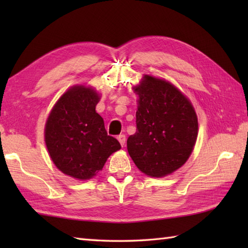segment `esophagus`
Masks as SVG:
<instances>
[{"label": "esophagus", "mask_w": 248, "mask_h": 248, "mask_svg": "<svg viewBox=\"0 0 248 248\" xmlns=\"http://www.w3.org/2000/svg\"><path fill=\"white\" fill-rule=\"evenodd\" d=\"M117 140H119L120 145L124 147V144H125V135H124V134H120V135H118Z\"/></svg>", "instance_id": "obj_1"}]
</instances>
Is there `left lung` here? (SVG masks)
I'll return each instance as SVG.
<instances>
[{"label":"left lung","mask_w":248,"mask_h":248,"mask_svg":"<svg viewBox=\"0 0 248 248\" xmlns=\"http://www.w3.org/2000/svg\"><path fill=\"white\" fill-rule=\"evenodd\" d=\"M138 93L136 132L127 147L140 171L163 177L181 167L196 143L198 123L194 108L180 91L164 80L146 76Z\"/></svg>","instance_id":"1"}]
</instances>
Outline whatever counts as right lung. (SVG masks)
<instances>
[{"label":"right lung","instance_id":"obj_1","mask_svg":"<svg viewBox=\"0 0 248 248\" xmlns=\"http://www.w3.org/2000/svg\"><path fill=\"white\" fill-rule=\"evenodd\" d=\"M99 96L92 88L76 86L60 98L45 129L52 161L65 175L86 180L101 170L108 157L121 148L108 135L96 112Z\"/></svg>","mask_w":248,"mask_h":248}]
</instances>
